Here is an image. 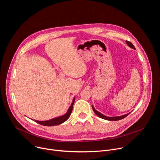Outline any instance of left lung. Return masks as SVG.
<instances>
[{
    "label": "left lung",
    "instance_id": "8db88e82",
    "mask_svg": "<svg viewBox=\"0 0 160 160\" xmlns=\"http://www.w3.org/2000/svg\"><path fill=\"white\" fill-rule=\"evenodd\" d=\"M126 43H127V44L128 45V46H129L130 48H132V49H135V47L133 46V45L130 42H129V41H126ZM92 109H93V111H94V112L96 114V115H97L99 117H100L101 118L104 119V120H109V121H116V120H122V119L125 118L127 116H128V115L130 113V112H129V113H128V114H126V115H123V116H120V117H106V116L103 115L102 114H101V112H99V111H98L97 110H96L93 106H92Z\"/></svg>",
    "mask_w": 160,
    "mask_h": 160
}]
</instances>
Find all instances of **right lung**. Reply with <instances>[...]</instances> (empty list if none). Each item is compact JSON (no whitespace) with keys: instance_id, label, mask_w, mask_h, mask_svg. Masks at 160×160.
Wrapping results in <instances>:
<instances>
[{"instance_id":"add662e5","label":"right lung","mask_w":160,"mask_h":160,"mask_svg":"<svg viewBox=\"0 0 160 160\" xmlns=\"http://www.w3.org/2000/svg\"><path fill=\"white\" fill-rule=\"evenodd\" d=\"M74 102H75V98L73 99L70 107L69 108V109H68L67 112L64 115L51 119L50 120H47V121H37V120H33L35 122L40 124L42 125H44V126H54V125H58L61 124L63 122H64L65 121H66L70 117L71 113L73 110V106Z\"/></svg>"}]
</instances>
